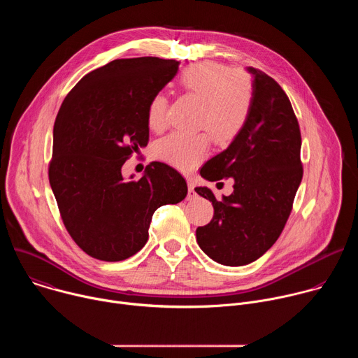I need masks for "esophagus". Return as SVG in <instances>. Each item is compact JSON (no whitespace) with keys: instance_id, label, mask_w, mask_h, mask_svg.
Returning <instances> with one entry per match:
<instances>
[{"instance_id":"34e87169","label":"esophagus","mask_w":358,"mask_h":358,"mask_svg":"<svg viewBox=\"0 0 358 358\" xmlns=\"http://www.w3.org/2000/svg\"><path fill=\"white\" fill-rule=\"evenodd\" d=\"M195 196H196V192L194 189V182L191 180H188V195H187V198L194 199Z\"/></svg>"}]
</instances>
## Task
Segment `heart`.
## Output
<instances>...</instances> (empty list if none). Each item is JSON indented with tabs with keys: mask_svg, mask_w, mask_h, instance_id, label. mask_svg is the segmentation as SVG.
<instances>
[{
	"mask_svg": "<svg viewBox=\"0 0 358 358\" xmlns=\"http://www.w3.org/2000/svg\"><path fill=\"white\" fill-rule=\"evenodd\" d=\"M181 89L196 99L201 109L196 127L211 134L215 143L227 145L245 129L253 105L252 79L243 72H232L214 62L188 66L180 75ZM169 100L163 93L150 99L147 122L151 130L162 131L167 126ZM210 151L207 133L185 134L174 131L157 141L155 155L159 160L182 171L192 170Z\"/></svg>",
	"mask_w": 358,
	"mask_h": 358,
	"instance_id": "b5f03b06",
	"label": "heart"
}]
</instances>
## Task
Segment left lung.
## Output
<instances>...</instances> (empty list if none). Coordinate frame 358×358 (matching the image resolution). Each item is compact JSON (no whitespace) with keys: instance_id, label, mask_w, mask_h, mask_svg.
I'll return each instance as SVG.
<instances>
[{"instance_id":"1","label":"left lung","mask_w":358,"mask_h":358,"mask_svg":"<svg viewBox=\"0 0 358 358\" xmlns=\"http://www.w3.org/2000/svg\"><path fill=\"white\" fill-rule=\"evenodd\" d=\"M246 71L253 78L249 120L228 148L201 169L208 181L234 178V192L217 199L208 187L195 188L214 207L211 222L196 228V242L225 266L257 261L276 242L303 177L300 129L287 94L265 72Z\"/></svg>"}]
</instances>
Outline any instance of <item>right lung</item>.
<instances>
[{
  "mask_svg": "<svg viewBox=\"0 0 358 358\" xmlns=\"http://www.w3.org/2000/svg\"><path fill=\"white\" fill-rule=\"evenodd\" d=\"M178 65L156 57L112 61L85 75L58 112L49 184L65 228L92 258L133 257L148 239L155 211L187 195L184 177L160 162L137 181L122 176L131 152L148 143L150 99Z\"/></svg>",
  "mask_w": 358,
  "mask_h": 358,
  "instance_id": "1",
  "label": "right lung"
}]
</instances>
